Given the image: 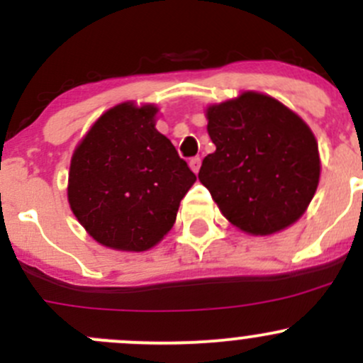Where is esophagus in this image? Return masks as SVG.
<instances>
[{
    "label": "esophagus",
    "mask_w": 363,
    "mask_h": 363,
    "mask_svg": "<svg viewBox=\"0 0 363 363\" xmlns=\"http://www.w3.org/2000/svg\"><path fill=\"white\" fill-rule=\"evenodd\" d=\"M200 164H202V160H200L199 156H195V158L189 160V167H191V170L195 172V174L200 170Z\"/></svg>",
    "instance_id": "34e87169"
}]
</instances>
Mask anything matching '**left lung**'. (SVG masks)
I'll use <instances>...</instances> for the list:
<instances>
[{"label": "left lung", "mask_w": 363, "mask_h": 363, "mask_svg": "<svg viewBox=\"0 0 363 363\" xmlns=\"http://www.w3.org/2000/svg\"><path fill=\"white\" fill-rule=\"evenodd\" d=\"M216 151L199 172L219 211L252 235H269L306 212L320 181L313 131L290 108L259 93L212 105Z\"/></svg>", "instance_id": "left-lung-1"}]
</instances>
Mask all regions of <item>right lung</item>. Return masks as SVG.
<instances>
[{
    "mask_svg": "<svg viewBox=\"0 0 363 363\" xmlns=\"http://www.w3.org/2000/svg\"><path fill=\"white\" fill-rule=\"evenodd\" d=\"M156 107L117 105L75 149L68 202L94 240L145 251L174 226L181 200L196 181L172 142L155 128Z\"/></svg>",
    "mask_w": 363,
    "mask_h": 363,
    "instance_id": "obj_1",
    "label": "right lung"
}]
</instances>
